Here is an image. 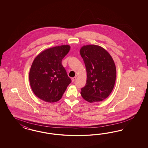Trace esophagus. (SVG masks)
Here are the masks:
<instances>
[{
    "mask_svg": "<svg viewBox=\"0 0 148 148\" xmlns=\"http://www.w3.org/2000/svg\"><path fill=\"white\" fill-rule=\"evenodd\" d=\"M76 77H72V82H74L75 81V80H76Z\"/></svg>",
    "mask_w": 148,
    "mask_h": 148,
    "instance_id": "34e87169",
    "label": "esophagus"
}]
</instances>
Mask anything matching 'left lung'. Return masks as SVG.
Wrapping results in <instances>:
<instances>
[{
	"label": "left lung",
	"mask_w": 148,
	"mask_h": 148,
	"mask_svg": "<svg viewBox=\"0 0 148 148\" xmlns=\"http://www.w3.org/2000/svg\"><path fill=\"white\" fill-rule=\"evenodd\" d=\"M87 72L86 86L81 95L89 103L100 102L112 92L116 79V68L112 56L103 47L84 45L80 50Z\"/></svg>",
	"instance_id": "8db88e82"
}]
</instances>
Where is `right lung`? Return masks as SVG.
<instances>
[{"label":"right lung","instance_id":"1","mask_svg":"<svg viewBox=\"0 0 148 148\" xmlns=\"http://www.w3.org/2000/svg\"><path fill=\"white\" fill-rule=\"evenodd\" d=\"M71 49L62 45L42 51L34 59L29 72V82L34 93L47 103L60 100L71 82L62 60Z\"/></svg>","mask_w":148,"mask_h":148}]
</instances>
